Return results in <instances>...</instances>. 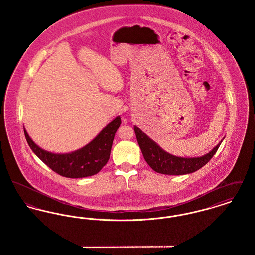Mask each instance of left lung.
Wrapping results in <instances>:
<instances>
[{
    "label": "left lung",
    "instance_id": "obj_1",
    "mask_svg": "<svg viewBox=\"0 0 255 255\" xmlns=\"http://www.w3.org/2000/svg\"><path fill=\"white\" fill-rule=\"evenodd\" d=\"M137 143L149 166L160 174L164 175H185L201 169L214 156L219 146L225 137L211 151L201 157H177L164 151L157 142L151 139L136 125L133 126Z\"/></svg>",
    "mask_w": 255,
    "mask_h": 255
}]
</instances>
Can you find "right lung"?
<instances>
[{
  "label": "right lung",
  "mask_w": 255,
  "mask_h": 255,
  "mask_svg": "<svg viewBox=\"0 0 255 255\" xmlns=\"http://www.w3.org/2000/svg\"><path fill=\"white\" fill-rule=\"evenodd\" d=\"M122 123L118 116L87 145L71 153H52L42 149L30 138L24 126L26 141L33 153L49 168L63 177L78 179L97 174L108 162L115 133Z\"/></svg>",
  "instance_id": "right-lung-1"
}]
</instances>
